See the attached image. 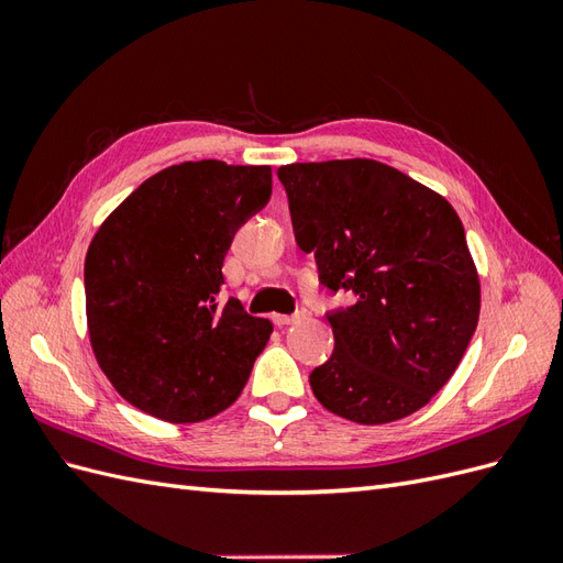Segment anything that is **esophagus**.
I'll list each match as a JSON object with an SVG mask.
<instances>
[{"mask_svg": "<svg viewBox=\"0 0 563 563\" xmlns=\"http://www.w3.org/2000/svg\"><path fill=\"white\" fill-rule=\"evenodd\" d=\"M298 319H302V312H296V314H275V317H272V321H275L277 327H288V323H294Z\"/></svg>", "mask_w": 563, "mask_h": 563, "instance_id": "obj_1", "label": "esophagus"}]
</instances>
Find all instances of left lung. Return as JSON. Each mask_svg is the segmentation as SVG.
<instances>
[{
  "instance_id": "1",
  "label": "left lung",
  "mask_w": 563,
  "mask_h": 563,
  "mask_svg": "<svg viewBox=\"0 0 563 563\" xmlns=\"http://www.w3.org/2000/svg\"><path fill=\"white\" fill-rule=\"evenodd\" d=\"M277 176L319 284L354 294L327 314L335 347L310 373L314 397L360 424L416 413L449 383L479 321V275L457 213L373 159L288 164Z\"/></svg>"
}]
</instances>
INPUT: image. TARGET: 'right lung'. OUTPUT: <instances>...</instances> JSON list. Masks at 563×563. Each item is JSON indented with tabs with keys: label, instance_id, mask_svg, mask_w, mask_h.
<instances>
[{
	"label": "right lung",
	"instance_id": "obj_1",
	"mask_svg": "<svg viewBox=\"0 0 563 563\" xmlns=\"http://www.w3.org/2000/svg\"><path fill=\"white\" fill-rule=\"evenodd\" d=\"M269 195V166L183 162L147 178L96 232L84 263L91 347L135 408L199 422L242 395L272 323L218 294L236 230Z\"/></svg>",
	"mask_w": 563,
	"mask_h": 563
}]
</instances>
